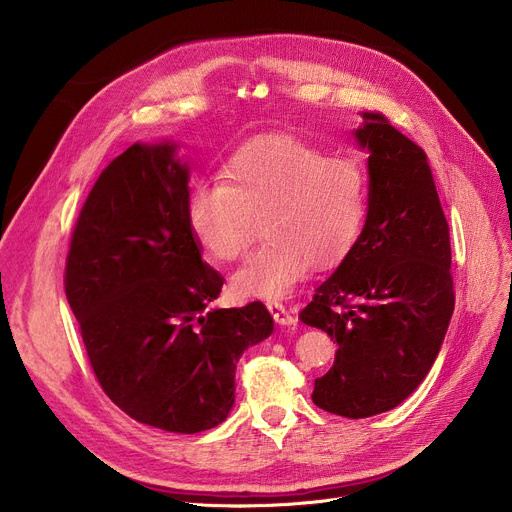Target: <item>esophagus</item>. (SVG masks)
Listing matches in <instances>:
<instances>
[{"instance_id": "34e87169", "label": "esophagus", "mask_w": 512, "mask_h": 512, "mask_svg": "<svg viewBox=\"0 0 512 512\" xmlns=\"http://www.w3.org/2000/svg\"><path fill=\"white\" fill-rule=\"evenodd\" d=\"M267 309H270L272 317L276 319V324H280V326H297V317H294L282 303L270 301V303H267Z\"/></svg>"}]
</instances>
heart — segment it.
Instances as JSON below:
<instances>
[{
	"instance_id": "heart-1",
	"label": "heart",
	"mask_w": 512,
	"mask_h": 512,
	"mask_svg": "<svg viewBox=\"0 0 512 512\" xmlns=\"http://www.w3.org/2000/svg\"><path fill=\"white\" fill-rule=\"evenodd\" d=\"M224 176L195 188L188 220L218 261L245 255L265 222L267 242L232 276V290L242 299L286 297L313 263L334 265L346 257L365 226V168L290 134L240 145Z\"/></svg>"
}]
</instances>
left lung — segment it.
Returning <instances> with one entry per match:
<instances>
[{"label":"left lung","mask_w":512,"mask_h":512,"mask_svg":"<svg viewBox=\"0 0 512 512\" xmlns=\"http://www.w3.org/2000/svg\"><path fill=\"white\" fill-rule=\"evenodd\" d=\"M361 116L353 134L369 153L365 226L299 313L338 344L311 398L348 419L386 413L417 390L454 311L448 222L427 155L386 116Z\"/></svg>","instance_id":"8db88e82"}]
</instances>
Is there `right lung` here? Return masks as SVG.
Returning a JSON list of instances; mask_svg holds the SVG:
<instances>
[{"label": "right lung", "instance_id": "right-lung-1", "mask_svg": "<svg viewBox=\"0 0 512 512\" xmlns=\"http://www.w3.org/2000/svg\"><path fill=\"white\" fill-rule=\"evenodd\" d=\"M172 141L134 143L97 178L66 259V297L103 392L174 434L220 425L234 371L274 332L255 301L215 309L224 278L188 220V168Z\"/></svg>", "mask_w": 512, "mask_h": 512}]
</instances>
